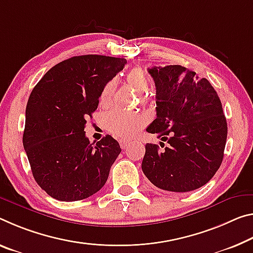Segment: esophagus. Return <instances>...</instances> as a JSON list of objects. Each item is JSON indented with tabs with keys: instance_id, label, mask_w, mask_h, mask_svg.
<instances>
[{
	"instance_id": "obj_1",
	"label": "esophagus",
	"mask_w": 253,
	"mask_h": 253,
	"mask_svg": "<svg viewBox=\"0 0 253 253\" xmlns=\"http://www.w3.org/2000/svg\"><path fill=\"white\" fill-rule=\"evenodd\" d=\"M129 143H130L129 139H125V138L120 139V141H119L120 147H122V148H126L128 145H129Z\"/></svg>"
}]
</instances>
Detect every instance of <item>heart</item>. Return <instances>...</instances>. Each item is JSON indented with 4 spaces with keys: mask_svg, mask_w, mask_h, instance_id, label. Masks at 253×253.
<instances>
[{
    "mask_svg": "<svg viewBox=\"0 0 253 253\" xmlns=\"http://www.w3.org/2000/svg\"><path fill=\"white\" fill-rule=\"evenodd\" d=\"M126 81L138 93L146 92L150 86V80L139 67L130 70L126 75ZM116 89V81L110 80L106 83L100 92V103L102 106H108L111 101L112 94ZM103 124L111 134L119 137H128L141 129L145 124L143 116L135 112H126L119 109H114L107 112L103 117Z\"/></svg>",
    "mask_w": 253,
    "mask_h": 253,
    "instance_id": "1",
    "label": "heart"
}]
</instances>
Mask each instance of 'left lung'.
I'll use <instances>...</instances> for the list:
<instances>
[{
	"instance_id": "left-lung-1",
	"label": "left lung",
	"mask_w": 253,
	"mask_h": 253,
	"mask_svg": "<svg viewBox=\"0 0 253 253\" xmlns=\"http://www.w3.org/2000/svg\"><path fill=\"white\" fill-rule=\"evenodd\" d=\"M148 73L156 87V118L146 131L169 145L160 151L146 144L142 170L162 190L198 189L214 177L224 156L227 124L217 92L181 65L154 66Z\"/></svg>"
}]
</instances>
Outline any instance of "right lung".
I'll return each instance as SVG.
<instances>
[{
  "instance_id": "add662e5",
  "label": "right lung",
  "mask_w": 253,
  "mask_h": 253,
  "mask_svg": "<svg viewBox=\"0 0 253 253\" xmlns=\"http://www.w3.org/2000/svg\"><path fill=\"white\" fill-rule=\"evenodd\" d=\"M126 63L102 55L74 56L51 67L34 87L22 142L36 182L50 197L75 202L105 186L122 148L110 135L90 143L84 127L102 87Z\"/></svg>"
}]
</instances>
